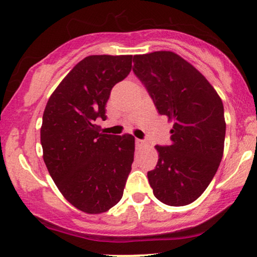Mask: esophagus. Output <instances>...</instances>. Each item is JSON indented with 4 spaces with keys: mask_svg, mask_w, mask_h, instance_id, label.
<instances>
[{
    "mask_svg": "<svg viewBox=\"0 0 257 257\" xmlns=\"http://www.w3.org/2000/svg\"><path fill=\"white\" fill-rule=\"evenodd\" d=\"M144 140H142V139H136V146H137V149H140V147H142L143 145H144Z\"/></svg>",
    "mask_w": 257,
    "mask_h": 257,
    "instance_id": "obj_1",
    "label": "esophagus"
}]
</instances>
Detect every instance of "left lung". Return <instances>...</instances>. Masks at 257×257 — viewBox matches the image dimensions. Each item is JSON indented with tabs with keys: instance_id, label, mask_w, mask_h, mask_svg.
<instances>
[{
	"instance_id": "8db88e82",
	"label": "left lung",
	"mask_w": 257,
	"mask_h": 257,
	"mask_svg": "<svg viewBox=\"0 0 257 257\" xmlns=\"http://www.w3.org/2000/svg\"><path fill=\"white\" fill-rule=\"evenodd\" d=\"M133 72L158 112L173 121L170 145H157L159 160L147 173L156 198L186 206L205 192L222 159L223 104L208 80L171 51L133 57Z\"/></svg>"
}]
</instances>
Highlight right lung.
<instances>
[{"label":"right lung","mask_w":257,"mask_h":257,"mask_svg":"<svg viewBox=\"0 0 257 257\" xmlns=\"http://www.w3.org/2000/svg\"><path fill=\"white\" fill-rule=\"evenodd\" d=\"M132 69V56L93 55L80 61L49 98L41 127L43 159L59 191L87 214L120 201L132 170L135 137L100 133L115 84Z\"/></svg>","instance_id":"1"}]
</instances>
